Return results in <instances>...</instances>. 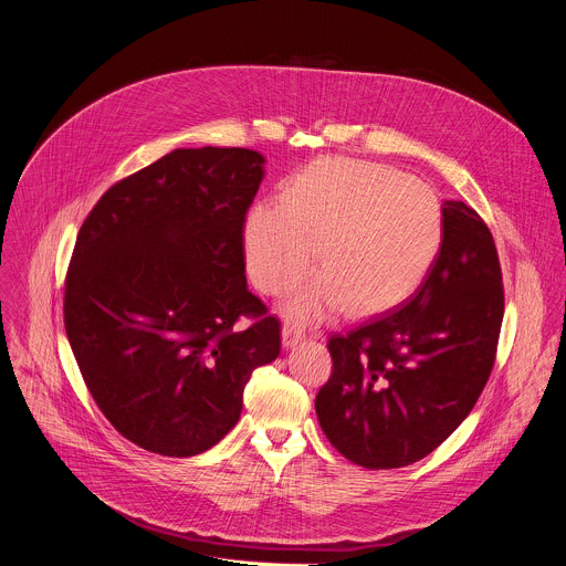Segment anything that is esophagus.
<instances>
[{
    "label": "esophagus",
    "mask_w": 566,
    "mask_h": 566,
    "mask_svg": "<svg viewBox=\"0 0 566 566\" xmlns=\"http://www.w3.org/2000/svg\"><path fill=\"white\" fill-rule=\"evenodd\" d=\"M304 338H306V334H304L300 327L291 325V322H286V325L282 327V345H284L286 349L295 347V345H297V343H302Z\"/></svg>",
    "instance_id": "obj_1"
}]
</instances>
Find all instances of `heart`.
<instances>
[{"label":"heart","mask_w":566,"mask_h":566,"mask_svg":"<svg viewBox=\"0 0 566 566\" xmlns=\"http://www.w3.org/2000/svg\"><path fill=\"white\" fill-rule=\"evenodd\" d=\"M434 190L391 168L352 158H322L293 177L280 208L255 206L241 228L255 286L291 293L284 311L319 319L345 306L352 315L391 308L426 280L441 247ZM318 251H314V247Z\"/></svg>","instance_id":"obj_1"}]
</instances>
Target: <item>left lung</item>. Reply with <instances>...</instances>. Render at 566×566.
<instances>
[{
	"label": "left lung",
	"instance_id": "1",
	"mask_svg": "<svg viewBox=\"0 0 566 566\" xmlns=\"http://www.w3.org/2000/svg\"><path fill=\"white\" fill-rule=\"evenodd\" d=\"M441 247L396 308L329 340L315 396L322 432L349 461L387 470L439 448L470 415L495 365L504 317L493 234L463 201L441 206Z\"/></svg>",
	"mask_w": 566,
	"mask_h": 566
}]
</instances>
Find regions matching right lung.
Here are the masks:
<instances>
[{"mask_svg": "<svg viewBox=\"0 0 566 566\" xmlns=\"http://www.w3.org/2000/svg\"><path fill=\"white\" fill-rule=\"evenodd\" d=\"M266 158L175 149L112 186L77 232L64 327L96 406L132 443L195 457L239 421L280 319L249 291L241 228ZM254 317L244 333L241 315Z\"/></svg>", "mask_w": 566, "mask_h": 566, "instance_id": "1", "label": "right lung"}]
</instances>
